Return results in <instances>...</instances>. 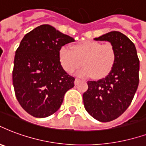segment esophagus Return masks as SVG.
<instances>
[{
    "instance_id": "34e87169",
    "label": "esophagus",
    "mask_w": 146,
    "mask_h": 146,
    "mask_svg": "<svg viewBox=\"0 0 146 146\" xmlns=\"http://www.w3.org/2000/svg\"><path fill=\"white\" fill-rule=\"evenodd\" d=\"M79 80H79V79H77V78H76L75 79V82H74V83H75V84H77V83H78V81Z\"/></svg>"
}]
</instances>
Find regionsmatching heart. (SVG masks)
Instances as JSON below:
<instances>
[{
    "label": "heart",
    "mask_w": 146,
    "mask_h": 146,
    "mask_svg": "<svg viewBox=\"0 0 146 146\" xmlns=\"http://www.w3.org/2000/svg\"><path fill=\"white\" fill-rule=\"evenodd\" d=\"M59 58L67 73H73L83 63L84 66L77 72L79 76L93 75L95 78H103L114 66L117 52L111 43L85 41L74 45L72 50L67 46H62L59 50Z\"/></svg>",
    "instance_id": "1"
}]
</instances>
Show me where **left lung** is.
<instances>
[{"instance_id":"8db88e82","label":"left lung","mask_w":146,"mask_h":146,"mask_svg":"<svg viewBox=\"0 0 146 146\" xmlns=\"http://www.w3.org/2000/svg\"><path fill=\"white\" fill-rule=\"evenodd\" d=\"M94 40L111 43L117 59L105 78L87 82L84 104L94 118L108 122L121 115L131 103L139 83V59L134 43L121 32H110Z\"/></svg>"}]
</instances>
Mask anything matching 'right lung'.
Here are the masks:
<instances>
[{"mask_svg":"<svg viewBox=\"0 0 146 146\" xmlns=\"http://www.w3.org/2000/svg\"><path fill=\"white\" fill-rule=\"evenodd\" d=\"M75 40L49 25L27 33L17 48L12 72L13 86L21 108L35 117L57 111L75 78L61 66L60 48Z\"/></svg>","mask_w":146,"mask_h":146,"instance_id":"obj_1","label":"right lung"}]
</instances>
